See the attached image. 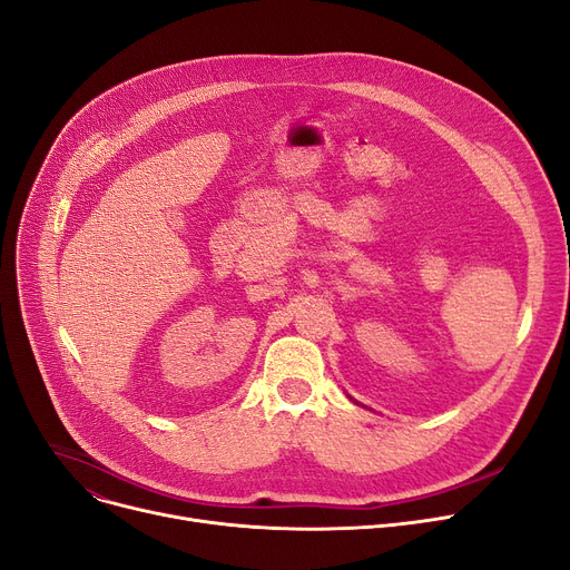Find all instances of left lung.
<instances>
[{
  "label": "left lung",
  "instance_id": "left-lung-1",
  "mask_svg": "<svg viewBox=\"0 0 570 570\" xmlns=\"http://www.w3.org/2000/svg\"><path fill=\"white\" fill-rule=\"evenodd\" d=\"M356 404H358V402H356Z\"/></svg>",
  "mask_w": 570,
  "mask_h": 570
}]
</instances>
